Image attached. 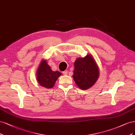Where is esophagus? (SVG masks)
Masks as SVG:
<instances>
[{
  "instance_id": "34e87169",
  "label": "esophagus",
  "mask_w": 135,
  "mask_h": 135,
  "mask_svg": "<svg viewBox=\"0 0 135 135\" xmlns=\"http://www.w3.org/2000/svg\"><path fill=\"white\" fill-rule=\"evenodd\" d=\"M67 73H68V71H67V70H66V71H64V72H63V74L64 75H67Z\"/></svg>"
}]
</instances>
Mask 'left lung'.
<instances>
[{
	"mask_svg": "<svg viewBox=\"0 0 135 135\" xmlns=\"http://www.w3.org/2000/svg\"><path fill=\"white\" fill-rule=\"evenodd\" d=\"M74 66L72 76L78 87L82 90L92 87L99 76L98 66L92 55L88 54L84 58H77Z\"/></svg>",
	"mask_w": 135,
	"mask_h": 135,
	"instance_id": "obj_1",
	"label": "left lung"
}]
</instances>
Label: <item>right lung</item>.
<instances>
[{"mask_svg": "<svg viewBox=\"0 0 135 135\" xmlns=\"http://www.w3.org/2000/svg\"><path fill=\"white\" fill-rule=\"evenodd\" d=\"M61 75L62 73L58 71H52L46 60H42L36 72L38 83L47 89L53 88L56 80Z\"/></svg>", "mask_w": 135, "mask_h": 135, "instance_id": "1", "label": "right lung"}]
</instances>
